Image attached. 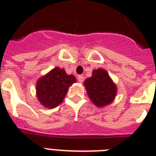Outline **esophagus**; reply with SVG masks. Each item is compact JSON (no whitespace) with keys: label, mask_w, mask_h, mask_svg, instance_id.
<instances>
[{"label":"esophagus","mask_w":156,"mask_h":156,"mask_svg":"<svg viewBox=\"0 0 156 156\" xmlns=\"http://www.w3.org/2000/svg\"><path fill=\"white\" fill-rule=\"evenodd\" d=\"M78 81H79V83H82L84 81V76H78Z\"/></svg>","instance_id":"obj_1"}]
</instances>
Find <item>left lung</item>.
I'll list each match as a JSON object with an SVG mask.
<instances>
[{
  "label": "left lung",
  "mask_w": 156,
  "mask_h": 156,
  "mask_svg": "<svg viewBox=\"0 0 156 156\" xmlns=\"http://www.w3.org/2000/svg\"><path fill=\"white\" fill-rule=\"evenodd\" d=\"M84 87L92 103L99 108L111 104L116 96V85L104 69H94L91 76L85 80Z\"/></svg>",
  "instance_id": "8db88e82"
}]
</instances>
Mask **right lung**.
<instances>
[{"label": "right lung", "instance_id": "add662e5", "mask_svg": "<svg viewBox=\"0 0 156 156\" xmlns=\"http://www.w3.org/2000/svg\"><path fill=\"white\" fill-rule=\"evenodd\" d=\"M76 82L73 75H68L64 69L55 67L37 81V99L45 108H55L62 102L69 87Z\"/></svg>", "mask_w": 156, "mask_h": 156}]
</instances>
